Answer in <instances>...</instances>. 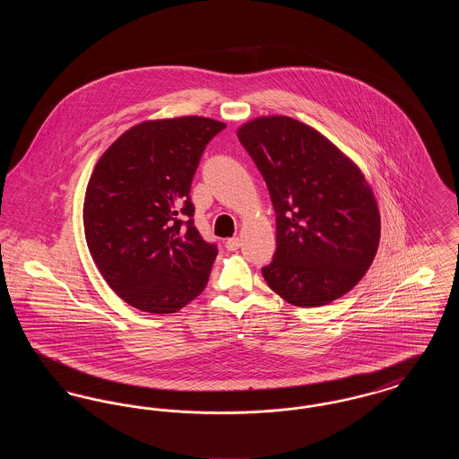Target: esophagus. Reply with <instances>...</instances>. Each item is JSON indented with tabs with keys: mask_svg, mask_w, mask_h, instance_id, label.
<instances>
[{
	"mask_svg": "<svg viewBox=\"0 0 459 459\" xmlns=\"http://www.w3.org/2000/svg\"><path fill=\"white\" fill-rule=\"evenodd\" d=\"M239 238H230V239L225 240V247H227L229 251H236V249H239Z\"/></svg>",
	"mask_w": 459,
	"mask_h": 459,
	"instance_id": "1",
	"label": "esophagus"
}]
</instances>
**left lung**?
Wrapping results in <instances>:
<instances>
[{
    "mask_svg": "<svg viewBox=\"0 0 459 459\" xmlns=\"http://www.w3.org/2000/svg\"><path fill=\"white\" fill-rule=\"evenodd\" d=\"M238 137L277 215V249L262 268L266 284L301 307L350 292L380 240L378 206L359 169L327 137L290 117L255 118Z\"/></svg>",
    "mask_w": 459,
    "mask_h": 459,
    "instance_id": "left-lung-1",
    "label": "left lung"
}]
</instances>
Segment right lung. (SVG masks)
<instances>
[{"label":"right lung","instance_id":"1","mask_svg":"<svg viewBox=\"0 0 459 459\" xmlns=\"http://www.w3.org/2000/svg\"><path fill=\"white\" fill-rule=\"evenodd\" d=\"M223 129L204 117L143 122L89 178V253L107 284L141 311L175 313L208 284L219 249L197 232L189 193L206 144Z\"/></svg>","mask_w":459,"mask_h":459}]
</instances>
